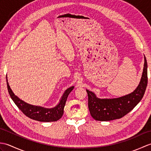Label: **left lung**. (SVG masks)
Listing matches in <instances>:
<instances>
[{
	"label": "left lung",
	"instance_id": "obj_1",
	"mask_svg": "<svg viewBox=\"0 0 151 151\" xmlns=\"http://www.w3.org/2000/svg\"><path fill=\"white\" fill-rule=\"evenodd\" d=\"M145 63L142 79L137 88L132 93L122 97L111 99H101L96 97L93 93L87 90L88 108L91 117L101 121H111L124 117L133 110L142 100L147 86V62Z\"/></svg>",
	"mask_w": 151,
	"mask_h": 151
}]
</instances>
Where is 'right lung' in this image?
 Masks as SVG:
<instances>
[{
  "label": "right lung",
  "instance_id": "add662e5",
  "mask_svg": "<svg viewBox=\"0 0 151 151\" xmlns=\"http://www.w3.org/2000/svg\"><path fill=\"white\" fill-rule=\"evenodd\" d=\"M6 79H7V77H6ZM6 82H7V88L9 94L10 95L13 101L14 102V103L19 110L28 117L32 119L41 122L57 121L62 117L63 114V109L67 99L68 97V95L70 91L74 88V86H72V87L66 89L62 99H61L60 103L56 107L53 108H45L43 107L27 104L21 100L13 93L8 84L7 80H6Z\"/></svg>",
  "mask_w": 151,
  "mask_h": 151
}]
</instances>
